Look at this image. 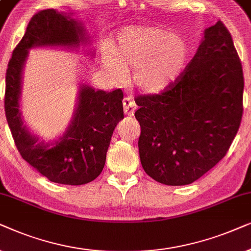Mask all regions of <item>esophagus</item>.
Listing matches in <instances>:
<instances>
[{"mask_svg":"<svg viewBox=\"0 0 251 251\" xmlns=\"http://www.w3.org/2000/svg\"><path fill=\"white\" fill-rule=\"evenodd\" d=\"M124 104V112H125L126 116L128 117H133L134 116L135 109H136V104L134 101L131 98H125L123 101Z\"/></svg>","mask_w":251,"mask_h":251,"instance_id":"34e87169","label":"esophagus"}]
</instances>
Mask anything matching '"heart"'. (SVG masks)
<instances>
[{"label": "heart", "instance_id": "heart-1", "mask_svg": "<svg viewBox=\"0 0 251 251\" xmlns=\"http://www.w3.org/2000/svg\"><path fill=\"white\" fill-rule=\"evenodd\" d=\"M188 56V46L180 35L164 28L134 26L120 33L118 45L104 58V68L115 79H122L125 69H134L132 81L136 88L158 95L179 79Z\"/></svg>", "mask_w": 251, "mask_h": 251}]
</instances>
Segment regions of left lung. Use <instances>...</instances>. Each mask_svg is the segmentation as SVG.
Returning <instances> with one entry per match:
<instances>
[{"label":"left lung","mask_w":251,"mask_h":251,"mask_svg":"<svg viewBox=\"0 0 251 251\" xmlns=\"http://www.w3.org/2000/svg\"><path fill=\"white\" fill-rule=\"evenodd\" d=\"M242 65L222 22L204 29L179 79L159 95L139 96V153L145 172L168 186L189 185L228 151L242 118Z\"/></svg>","instance_id":"left-lung-1"}]
</instances>
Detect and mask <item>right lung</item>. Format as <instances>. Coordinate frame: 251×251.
Masks as SVG:
<instances>
[{"instance_id": "right-lung-1", "label": "right lung", "mask_w": 251, "mask_h": 251, "mask_svg": "<svg viewBox=\"0 0 251 251\" xmlns=\"http://www.w3.org/2000/svg\"><path fill=\"white\" fill-rule=\"evenodd\" d=\"M92 36L72 13L42 10L33 17L10 59L5 75L4 108L8 125L23 158L50 181L85 185L101 175L117 124L124 118L120 89L104 92L80 83L75 112L68 128L52 141H41L27 127L21 110L23 75L29 50H81L94 57Z\"/></svg>"}]
</instances>
